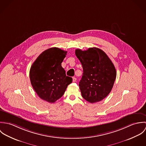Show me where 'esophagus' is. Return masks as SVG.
<instances>
[{"mask_svg":"<svg viewBox=\"0 0 146 146\" xmlns=\"http://www.w3.org/2000/svg\"><path fill=\"white\" fill-rule=\"evenodd\" d=\"M76 81V78H75V77H73L72 78V82H75Z\"/></svg>","mask_w":146,"mask_h":146,"instance_id":"obj_1","label":"esophagus"}]
</instances>
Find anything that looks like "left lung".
Listing matches in <instances>:
<instances>
[{"label": "left lung", "instance_id": "left-lung-1", "mask_svg": "<svg viewBox=\"0 0 146 146\" xmlns=\"http://www.w3.org/2000/svg\"><path fill=\"white\" fill-rule=\"evenodd\" d=\"M83 74L79 82L82 97L90 103L100 102L110 93L116 77L115 67L104 52L97 48L76 49Z\"/></svg>", "mask_w": 146, "mask_h": 146}]
</instances>
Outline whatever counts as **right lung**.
Wrapping results in <instances>:
<instances>
[{"label":"right lung","instance_id":"right-lung-1","mask_svg":"<svg viewBox=\"0 0 146 146\" xmlns=\"http://www.w3.org/2000/svg\"><path fill=\"white\" fill-rule=\"evenodd\" d=\"M67 52L54 47L38 56L30 70V79L38 96L44 101L54 103L60 99L72 79L66 75L61 63Z\"/></svg>","mask_w":146,"mask_h":146}]
</instances>
